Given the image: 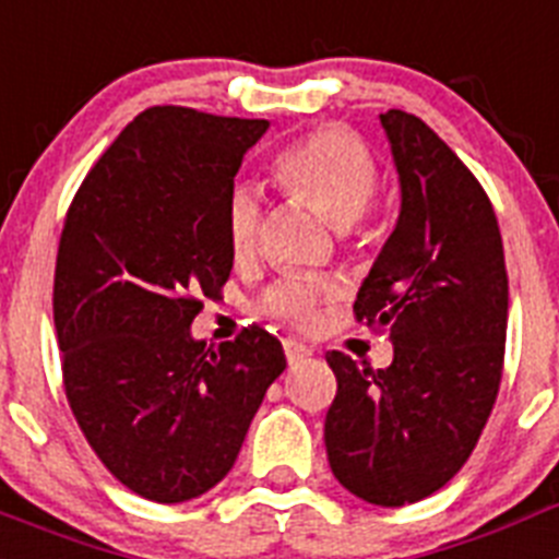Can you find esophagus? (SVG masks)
<instances>
[{
  "label": "esophagus",
  "instance_id": "obj_1",
  "mask_svg": "<svg viewBox=\"0 0 559 559\" xmlns=\"http://www.w3.org/2000/svg\"><path fill=\"white\" fill-rule=\"evenodd\" d=\"M285 358H288L290 367L302 364L305 358H310L308 344H302V341H296V338H285Z\"/></svg>",
  "mask_w": 559,
  "mask_h": 559
}]
</instances>
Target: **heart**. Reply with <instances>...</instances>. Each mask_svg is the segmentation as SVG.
<instances>
[{
  "label": "heart",
  "mask_w": 559,
  "mask_h": 559,
  "mask_svg": "<svg viewBox=\"0 0 559 559\" xmlns=\"http://www.w3.org/2000/svg\"><path fill=\"white\" fill-rule=\"evenodd\" d=\"M276 187L322 212L338 229L364 215L378 190V162L367 142L344 126H319L285 145L271 162ZM263 226V199L251 185L240 181L229 190L224 206L226 243L235 260L254 254ZM333 290L302 280H280L260 299V310L296 328H310L319 308Z\"/></svg>",
  "instance_id": "obj_1"
}]
</instances>
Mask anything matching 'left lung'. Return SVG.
<instances>
[{
  "mask_svg": "<svg viewBox=\"0 0 559 559\" xmlns=\"http://www.w3.org/2000/svg\"><path fill=\"white\" fill-rule=\"evenodd\" d=\"M380 126L400 176L397 226L355 299V319L392 330L386 369L328 353L338 380L324 445L341 487L403 507L445 487L496 406L510 283L496 212L456 153L414 114Z\"/></svg>",
  "mask_w": 559,
  "mask_h": 559,
  "instance_id": "8db88e82",
  "label": "left lung"
}]
</instances>
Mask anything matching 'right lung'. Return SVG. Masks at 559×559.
<instances>
[{
  "label": "right lung",
  "instance_id": "right-lung-1",
  "mask_svg": "<svg viewBox=\"0 0 559 559\" xmlns=\"http://www.w3.org/2000/svg\"><path fill=\"white\" fill-rule=\"evenodd\" d=\"M269 120L153 106L88 170L63 221L56 316L63 389L114 478L156 503L204 496L231 471L285 369L269 330L206 347L190 333L221 296L224 206Z\"/></svg>",
  "mask_w": 559,
  "mask_h": 559
}]
</instances>
